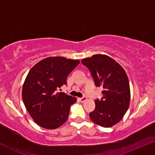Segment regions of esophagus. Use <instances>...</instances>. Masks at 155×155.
I'll return each mask as SVG.
<instances>
[{
    "mask_svg": "<svg viewBox=\"0 0 155 155\" xmlns=\"http://www.w3.org/2000/svg\"><path fill=\"white\" fill-rule=\"evenodd\" d=\"M87 99V97H86V96H84L83 97H81V98H79V100L81 101V102H84Z\"/></svg>",
    "mask_w": 155,
    "mask_h": 155,
    "instance_id": "obj_1",
    "label": "esophagus"
}]
</instances>
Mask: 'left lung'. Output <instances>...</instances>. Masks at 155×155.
Returning a JSON list of instances; mask_svg holds the SVG:
<instances>
[{"label":"left lung","instance_id":"1","mask_svg":"<svg viewBox=\"0 0 155 155\" xmlns=\"http://www.w3.org/2000/svg\"><path fill=\"white\" fill-rule=\"evenodd\" d=\"M91 72L96 87H102V97L95 100L89 114L92 121L111 127L122 119L130 102V89L126 72L116 61L106 55H94L81 60Z\"/></svg>","mask_w":155,"mask_h":155}]
</instances>
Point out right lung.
Masks as SVG:
<instances>
[{"mask_svg": "<svg viewBox=\"0 0 155 155\" xmlns=\"http://www.w3.org/2000/svg\"><path fill=\"white\" fill-rule=\"evenodd\" d=\"M80 61L48 57L37 63L27 75L22 89L25 108L40 127L54 130L67 121L70 106L76 98L58 92Z\"/></svg>", "mask_w": 155, "mask_h": 155, "instance_id": "1", "label": "right lung"}]
</instances>
